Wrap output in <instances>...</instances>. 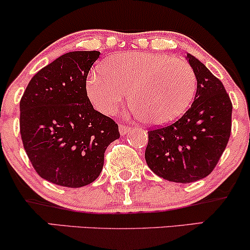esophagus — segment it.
<instances>
[{
    "mask_svg": "<svg viewBox=\"0 0 250 250\" xmlns=\"http://www.w3.org/2000/svg\"><path fill=\"white\" fill-rule=\"evenodd\" d=\"M120 133H121V135H127L130 133L131 130H133V128L131 127H128V125H120Z\"/></svg>",
    "mask_w": 250,
    "mask_h": 250,
    "instance_id": "esophagus-1",
    "label": "esophagus"
}]
</instances>
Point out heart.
I'll list each match as a JSON object with an SVG mask.
<instances>
[{
  "mask_svg": "<svg viewBox=\"0 0 250 250\" xmlns=\"http://www.w3.org/2000/svg\"><path fill=\"white\" fill-rule=\"evenodd\" d=\"M89 99L107 115L125 104L147 125H163L187 110L196 91V76L186 61L165 54L128 53L103 62L87 81Z\"/></svg>",
  "mask_w": 250,
  "mask_h": 250,
  "instance_id": "heart-1",
  "label": "heart"
}]
</instances>
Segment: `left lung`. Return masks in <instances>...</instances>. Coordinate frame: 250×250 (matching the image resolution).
Returning <instances> with one entry per match:
<instances>
[{
    "mask_svg": "<svg viewBox=\"0 0 250 250\" xmlns=\"http://www.w3.org/2000/svg\"><path fill=\"white\" fill-rule=\"evenodd\" d=\"M197 88L191 107L176 122L148 131L145 157L157 176L190 183L216 167L231 131V104L222 82L196 57L187 54Z\"/></svg>",
    "mask_w": 250,
    "mask_h": 250,
    "instance_id": "1",
    "label": "left lung"
}]
</instances>
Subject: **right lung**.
<instances>
[{"mask_svg":"<svg viewBox=\"0 0 250 250\" xmlns=\"http://www.w3.org/2000/svg\"><path fill=\"white\" fill-rule=\"evenodd\" d=\"M100 51H70L37 71L20 102V131L42 179L68 188L94 182L119 125L94 109L87 76Z\"/></svg>","mask_w":250,"mask_h":250,"instance_id":"add662e5","label":"right lung"}]
</instances>
